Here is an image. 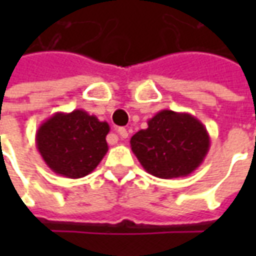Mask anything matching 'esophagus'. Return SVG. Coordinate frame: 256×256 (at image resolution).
I'll return each instance as SVG.
<instances>
[{
	"label": "esophagus",
	"instance_id": "esophagus-1",
	"mask_svg": "<svg viewBox=\"0 0 256 256\" xmlns=\"http://www.w3.org/2000/svg\"><path fill=\"white\" fill-rule=\"evenodd\" d=\"M116 133L119 134V137H120V138H128V132L124 128H118Z\"/></svg>",
	"mask_w": 256,
	"mask_h": 256
}]
</instances>
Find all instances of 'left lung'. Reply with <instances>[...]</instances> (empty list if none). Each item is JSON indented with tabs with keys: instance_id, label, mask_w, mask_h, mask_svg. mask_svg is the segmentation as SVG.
I'll list each match as a JSON object with an SVG mask.
<instances>
[{
	"instance_id": "8db88e82",
	"label": "left lung",
	"mask_w": 256,
	"mask_h": 256,
	"mask_svg": "<svg viewBox=\"0 0 256 256\" xmlns=\"http://www.w3.org/2000/svg\"><path fill=\"white\" fill-rule=\"evenodd\" d=\"M132 150L146 172L163 180L186 177L207 156L210 136L198 118L188 112L163 110L148 120V128L130 140Z\"/></svg>"
}]
</instances>
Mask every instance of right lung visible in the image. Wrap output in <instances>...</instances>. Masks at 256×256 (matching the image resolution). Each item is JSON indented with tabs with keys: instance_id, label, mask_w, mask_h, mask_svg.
Wrapping results in <instances>:
<instances>
[{
	"instance_id": "1",
	"label": "right lung",
	"mask_w": 256,
	"mask_h": 256,
	"mask_svg": "<svg viewBox=\"0 0 256 256\" xmlns=\"http://www.w3.org/2000/svg\"><path fill=\"white\" fill-rule=\"evenodd\" d=\"M108 133V123L84 110L56 112L36 130V150L53 172L76 180L90 174L102 160Z\"/></svg>"
}]
</instances>
